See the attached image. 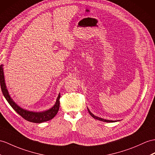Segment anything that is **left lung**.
Segmentation results:
<instances>
[{
	"label": "left lung",
	"instance_id": "obj_1",
	"mask_svg": "<svg viewBox=\"0 0 155 155\" xmlns=\"http://www.w3.org/2000/svg\"><path fill=\"white\" fill-rule=\"evenodd\" d=\"M87 110H88V112H89V113L90 114V115L93 118H94L96 119V120H100V121H102V122H117L116 120H106V119H103V118H99V117H97V116L94 115L93 113L89 110V109L88 108H87ZM118 121H120V120H118Z\"/></svg>",
	"mask_w": 155,
	"mask_h": 155
}]
</instances>
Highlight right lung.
Listing matches in <instances>:
<instances>
[{
    "mask_svg": "<svg viewBox=\"0 0 155 155\" xmlns=\"http://www.w3.org/2000/svg\"><path fill=\"white\" fill-rule=\"evenodd\" d=\"M3 66V64H1L0 66L1 87L4 97H5V99L8 101V103L10 104V105L12 107L14 110L25 120L33 123H42L44 122L48 121V120L53 118L56 115V114H57L59 110L60 94H58V96L57 97V99H56V103L54 106L51 107V108H49L47 110L43 112H34L22 108L15 103L12 98H11L10 95H9V93L8 91V89L6 88L5 83Z\"/></svg>",
    "mask_w": 155,
    "mask_h": 155,
    "instance_id": "obj_1",
    "label": "right lung"
}]
</instances>
